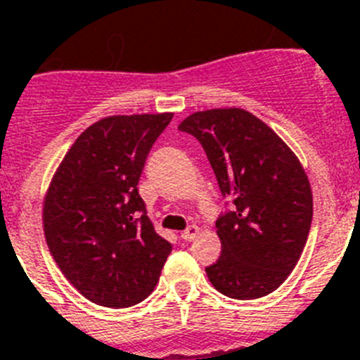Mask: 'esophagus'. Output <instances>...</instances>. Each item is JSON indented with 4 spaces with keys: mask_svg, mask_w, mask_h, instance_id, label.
<instances>
[{
    "mask_svg": "<svg viewBox=\"0 0 360 360\" xmlns=\"http://www.w3.org/2000/svg\"><path fill=\"white\" fill-rule=\"evenodd\" d=\"M198 232H200V229L196 227V225H189L186 231H182V234H180V236H182V240L191 241L193 238H196V234H198Z\"/></svg>",
    "mask_w": 360,
    "mask_h": 360,
    "instance_id": "obj_1",
    "label": "esophagus"
}]
</instances>
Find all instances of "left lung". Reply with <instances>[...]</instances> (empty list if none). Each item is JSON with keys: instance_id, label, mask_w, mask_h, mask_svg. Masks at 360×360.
I'll return each mask as SVG.
<instances>
[{"instance_id": "8db88e82", "label": "left lung", "mask_w": 360, "mask_h": 360, "mask_svg": "<svg viewBox=\"0 0 360 360\" xmlns=\"http://www.w3.org/2000/svg\"><path fill=\"white\" fill-rule=\"evenodd\" d=\"M180 131L202 144L231 200L216 219L221 256L207 266L212 287L232 299H257L288 278L307 243L314 214L311 189L290 148L241 108L196 111Z\"/></svg>"}]
</instances>
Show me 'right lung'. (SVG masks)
I'll return each instance as SVG.
<instances>
[{
	"label": "right lung",
	"instance_id": "obj_1",
	"mask_svg": "<svg viewBox=\"0 0 360 360\" xmlns=\"http://www.w3.org/2000/svg\"><path fill=\"white\" fill-rule=\"evenodd\" d=\"M171 119H101L77 136L50 182L44 238L57 266L91 303L128 308L157 287L173 247L155 232L136 186Z\"/></svg>",
	"mask_w": 360,
	"mask_h": 360
}]
</instances>
